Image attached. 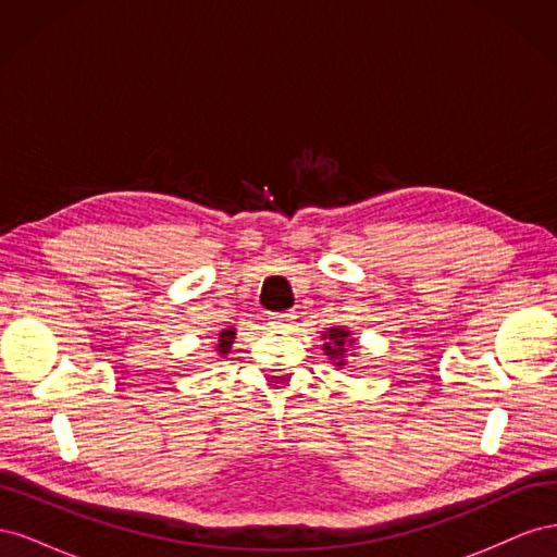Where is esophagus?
Here are the masks:
<instances>
[{
  "label": "esophagus",
  "mask_w": 557,
  "mask_h": 557,
  "mask_svg": "<svg viewBox=\"0 0 557 557\" xmlns=\"http://www.w3.org/2000/svg\"><path fill=\"white\" fill-rule=\"evenodd\" d=\"M293 320H295V313H293V311L269 313V325H272V327H285V325H290Z\"/></svg>",
  "instance_id": "34e87169"
}]
</instances>
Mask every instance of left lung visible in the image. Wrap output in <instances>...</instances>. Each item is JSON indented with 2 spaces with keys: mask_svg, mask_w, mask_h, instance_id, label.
<instances>
[{
  "mask_svg": "<svg viewBox=\"0 0 557 557\" xmlns=\"http://www.w3.org/2000/svg\"><path fill=\"white\" fill-rule=\"evenodd\" d=\"M325 336H327V344H325L327 356L342 360L346 352V346H348L345 342L348 341L349 344H352V339H348V332L346 330H330ZM336 364H344V362H336Z\"/></svg>",
  "mask_w": 557,
  "mask_h": 557,
  "instance_id": "1",
  "label": "left lung"
}]
</instances>
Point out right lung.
<instances>
[{
    "label": "right lung",
    "mask_w": 557,
    "mask_h": 557,
    "mask_svg": "<svg viewBox=\"0 0 557 557\" xmlns=\"http://www.w3.org/2000/svg\"><path fill=\"white\" fill-rule=\"evenodd\" d=\"M232 342H234V330H223L221 336H218V350L225 356V352H230L232 348Z\"/></svg>",
    "instance_id": "add662e5"
}]
</instances>
